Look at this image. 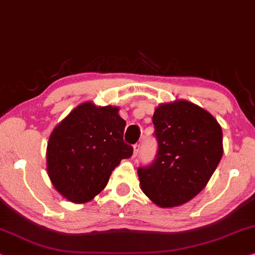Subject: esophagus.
Instances as JSON below:
<instances>
[{"label":"esophagus","mask_w":255,"mask_h":255,"mask_svg":"<svg viewBox=\"0 0 255 255\" xmlns=\"http://www.w3.org/2000/svg\"><path fill=\"white\" fill-rule=\"evenodd\" d=\"M139 150H140V143H135L133 146V157H135L136 155L139 154Z\"/></svg>","instance_id":"obj_1"}]
</instances>
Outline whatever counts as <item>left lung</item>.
Instances as JSON below:
<instances>
[{"label":"left lung","mask_w":255,"mask_h":255,"mask_svg":"<svg viewBox=\"0 0 255 255\" xmlns=\"http://www.w3.org/2000/svg\"><path fill=\"white\" fill-rule=\"evenodd\" d=\"M157 153L152 164L138 168L140 186L155 205L186 204L204 190L223 155L222 128L194 103H162L153 115Z\"/></svg>","instance_id":"left-lung-1"}]
</instances>
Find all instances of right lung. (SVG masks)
Instances as JSON below:
<instances>
[{"label":"right lung","mask_w":255,"mask_h":255,"mask_svg":"<svg viewBox=\"0 0 255 255\" xmlns=\"http://www.w3.org/2000/svg\"><path fill=\"white\" fill-rule=\"evenodd\" d=\"M119 107H76L51 132L47 145V172L55 189L75 204L91 201L105 189L114 169L131 157L124 142L127 125Z\"/></svg>","instance_id":"add662e5"}]
</instances>
